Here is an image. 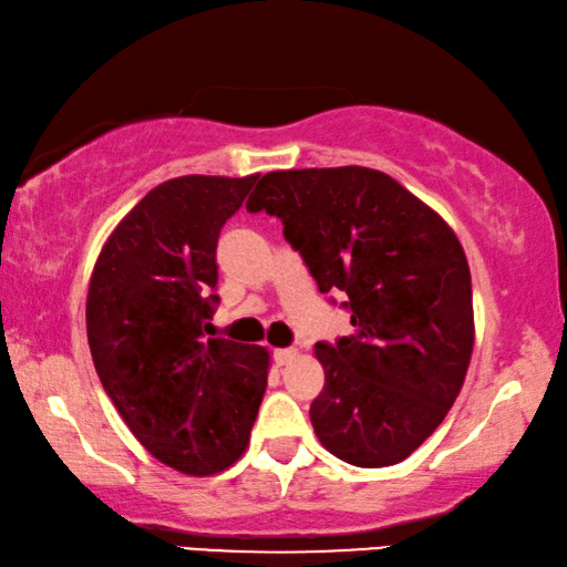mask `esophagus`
<instances>
[{
	"instance_id": "esophagus-1",
	"label": "esophagus",
	"mask_w": 567,
	"mask_h": 567,
	"mask_svg": "<svg viewBox=\"0 0 567 567\" xmlns=\"http://www.w3.org/2000/svg\"><path fill=\"white\" fill-rule=\"evenodd\" d=\"M298 355H300L298 348H282L275 353V361H277V365H290Z\"/></svg>"
}]
</instances>
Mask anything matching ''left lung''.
<instances>
[{"mask_svg": "<svg viewBox=\"0 0 567 567\" xmlns=\"http://www.w3.org/2000/svg\"><path fill=\"white\" fill-rule=\"evenodd\" d=\"M249 212L282 219L320 292L346 290L355 336L318 343L326 389L310 421L353 466L406 460L460 396L474 350L470 262L454 229L365 166L269 171Z\"/></svg>", "mask_w": 567, "mask_h": 567, "instance_id": "8db88e82", "label": "left lung"}]
</instances>
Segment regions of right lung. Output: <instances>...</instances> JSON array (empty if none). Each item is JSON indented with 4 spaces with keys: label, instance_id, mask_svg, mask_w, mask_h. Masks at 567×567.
I'll return each instance as SVG.
<instances>
[{
    "label": "right lung",
    "instance_id": "right-lung-1",
    "mask_svg": "<svg viewBox=\"0 0 567 567\" xmlns=\"http://www.w3.org/2000/svg\"><path fill=\"white\" fill-rule=\"evenodd\" d=\"M257 176L192 174L151 188L90 275L87 343L103 389L133 436L188 477L247 452L267 389V348L204 336L219 231Z\"/></svg>",
    "mask_w": 567,
    "mask_h": 567
}]
</instances>
